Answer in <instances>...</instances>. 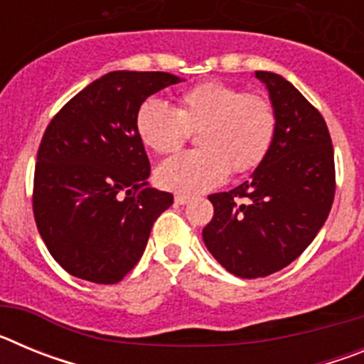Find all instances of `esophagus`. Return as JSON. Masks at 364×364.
<instances>
[{
	"label": "esophagus",
	"instance_id": "obj_1",
	"mask_svg": "<svg viewBox=\"0 0 364 364\" xmlns=\"http://www.w3.org/2000/svg\"><path fill=\"white\" fill-rule=\"evenodd\" d=\"M175 202L180 205L184 204H189L191 202V197H188V195H182V193H178V195H175Z\"/></svg>",
	"mask_w": 364,
	"mask_h": 364
}]
</instances>
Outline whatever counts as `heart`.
Wrapping results in <instances>:
<instances>
[{
	"instance_id": "heart-1",
	"label": "heart",
	"mask_w": 364,
	"mask_h": 364,
	"mask_svg": "<svg viewBox=\"0 0 364 364\" xmlns=\"http://www.w3.org/2000/svg\"><path fill=\"white\" fill-rule=\"evenodd\" d=\"M134 127L156 154L175 153L198 131L202 149L176 154L156 169L162 188L195 195L217 188L230 171L244 175L262 164L277 134V111L264 95L211 80L180 92L175 109L144 100Z\"/></svg>"
}]
</instances>
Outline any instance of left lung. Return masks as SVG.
I'll return each instance as SVG.
<instances>
[{
  "instance_id": "obj_1",
  "label": "left lung",
  "mask_w": 364,
  "mask_h": 364,
  "mask_svg": "<svg viewBox=\"0 0 364 364\" xmlns=\"http://www.w3.org/2000/svg\"><path fill=\"white\" fill-rule=\"evenodd\" d=\"M277 111V134L252 180L213 193L202 230L211 255L242 279L294 262L319 233L336 197V164L323 114L288 80L257 70Z\"/></svg>"
}]
</instances>
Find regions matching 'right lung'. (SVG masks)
Listing matches in <instances>:
<instances>
[{
    "label": "right lung",
    "instance_id": "1",
    "mask_svg": "<svg viewBox=\"0 0 364 364\" xmlns=\"http://www.w3.org/2000/svg\"><path fill=\"white\" fill-rule=\"evenodd\" d=\"M169 73L114 70L54 114L38 149L32 211L45 246L74 277L114 284L136 266L173 195L149 188L134 117Z\"/></svg>",
    "mask_w": 364,
    "mask_h": 364
}]
</instances>
